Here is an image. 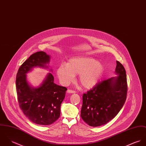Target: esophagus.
I'll use <instances>...</instances> for the list:
<instances>
[{"instance_id":"1","label":"esophagus","mask_w":146,"mask_h":146,"mask_svg":"<svg viewBox=\"0 0 146 146\" xmlns=\"http://www.w3.org/2000/svg\"><path fill=\"white\" fill-rule=\"evenodd\" d=\"M67 92H68V93L74 94V93H76V91H74V90H67Z\"/></svg>"}]
</instances>
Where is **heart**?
Returning a JSON list of instances; mask_svg holds the SVG:
<instances>
[{
    "instance_id": "heart-1",
    "label": "heart",
    "mask_w": 146,
    "mask_h": 146,
    "mask_svg": "<svg viewBox=\"0 0 146 146\" xmlns=\"http://www.w3.org/2000/svg\"><path fill=\"white\" fill-rule=\"evenodd\" d=\"M104 72L103 64L97 60L88 57H77L70 59L66 65H60L57 75L62 83L68 84L78 74V81L86 89L93 88L101 78Z\"/></svg>"
}]
</instances>
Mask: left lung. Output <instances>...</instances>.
Segmentation results:
<instances>
[{
  "mask_svg": "<svg viewBox=\"0 0 146 146\" xmlns=\"http://www.w3.org/2000/svg\"><path fill=\"white\" fill-rule=\"evenodd\" d=\"M119 76L101 81L83 95L81 117L91 127L104 125L111 120L123 108L128 91L124 67L116 61Z\"/></svg>",
  "mask_w": 146,
  "mask_h": 146,
  "instance_id": "left-lung-1",
  "label": "left lung"
}]
</instances>
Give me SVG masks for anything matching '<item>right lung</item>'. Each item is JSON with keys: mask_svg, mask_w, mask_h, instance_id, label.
<instances>
[{"mask_svg": "<svg viewBox=\"0 0 146 146\" xmlns=\"http://www.w3.org/2000/svg\"><path fill=\"white\" fill-rule=\"evenodd\" d=\"M49 61L50 56L44 51L33 54L20 66L16 81L21 109L33 123L44 125L51 124L59 117L67 88L55 84L50 73L40 87L33 88L28 84L26 74L35 66L46 68Z\"/></svg>", "mask_w": 146, "mask_h": 146, "instance_id": "right-lung-1", "label": "right lung"}]
</instances>
